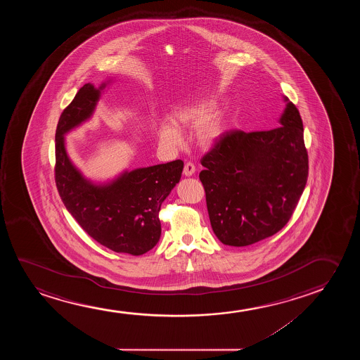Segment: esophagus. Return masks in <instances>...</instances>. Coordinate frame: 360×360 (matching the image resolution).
Masks as SVG:
<instances>
[{
    "mask_svg": "<svg viewBox=\"0 0 360 360\" xmlns=\"http://www.w3.org/2000/svg\"><path fill=\"white\" fill-rule=\"evenodd\" d=\"M195 172V166L193 165L192 162H187L184 165V168H183V173H184V176H187V177H191Z\"/></svg>",
    "mask_w": 360,
    "mask_h": 360,
    "instance_id": "esophagus-1",
    "label": "esophagus"
}]
</instances>
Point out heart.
Here are the masks:
<instances>
[{"label":"heart","mask_w":360,"mask_h":360,"mask_svg":"<svg viewBox=\"0 0 360 360\" xmlns=\"http://www.w3.org/2000/svg\"><path fill=\"white\" fill-rule=\"evenodd\" d=\"M217 103L210 98L192 99L179 105L171 120H163L158 127V139L168 146H179L182 143L179 128L195 127V140L202 148H212L220 143L226 131L221 114H212Z\"/></svg>","instance_id":"obj_1"}]
</instances>
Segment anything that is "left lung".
Masks as SVG:
<instances>
[{"mask_svg":"<svg viewBox=\"0 0 360 360\" xmlns=\"http://www.w3.org/2000/svg\"><path fill=\"white\" fill-rule=\"evenodd\" d=\"M284 101L279 128L229 131L202 158L209 219L224 245L248 246L281 231L305 189L302 120L295 104Z\"/></svg>","mask_w":360,"mask_h":360,"instance_id":"left-lung-1","label":"left lung"}]
</instances>
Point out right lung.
<instances>
[{"label": "right lung", "instance_id": "obj_1", "mask_svg": "<svg viewBox=\"0 0 360 360\" xmlns=\"http://www.w3.org/2000/svg\"><path fill=\"white\" fill-rule=\"evenodd\" d=\"M99 87L86 84L60 115L55 134V182L61 200L79 226L94 240L118 253L140 256L161 237L158 212L179 182L183 161L124 171L113 181L94 183L70 160L65 135L94 115Z\"/></svg>", "mask_w": 360, "mask_h": 360}]
</instances>
